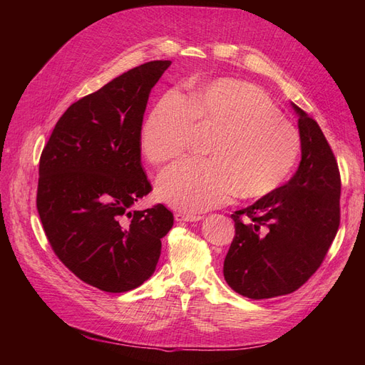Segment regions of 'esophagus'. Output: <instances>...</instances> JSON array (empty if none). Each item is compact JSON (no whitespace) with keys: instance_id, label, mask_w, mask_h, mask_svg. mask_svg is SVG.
<instances>
[{"instance_id":"esophagus-1","label":"esophagus","mask_w":365,"mask_h":365,"mask_svg":"<svg viewBox=\"0 0 365 365\" xmlns=\"http://www.w3.org/2000/svg\"><path fill=\"white\" fill-rule=\"evenodd\" d=\"M200 215H192V213H185V212H176L175 213V220L176 222H196L200 220Z\"/></svg>"}]
</instances>
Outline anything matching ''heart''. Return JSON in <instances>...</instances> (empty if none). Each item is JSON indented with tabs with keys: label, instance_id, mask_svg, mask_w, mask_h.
I'll return each mask as SVG.
<instances>
[{
	"label": "heart",
	"instance_id": "b5f03b06",
	"mask_svg": "<svg viewBox=\"0 0 365 365\" xmlns=\"http://www.w3.org/2000/svg\"><path fill=\"white\" fill-rule=\"evenodd\" d=\"M195 128L216 130L207 149L212 158L184 160L165 169L160 200L184 212H204L235 195L268 196L288 178L302 152L298 129L257 85L237 79L197 82L185 101L164 94L140 130V148L152 164L187 149Z\"/></svg>",
	"mask_w": 365,
	"mask_h": 365
}]
</instances>
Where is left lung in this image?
I'll use <instances>...</instances> for the list:
<instances>
[{"label": "left lung", "mask_w": 365, "mask_h": 365, "mask_svg": "<svg viewBox=\"0 0 365 365\" xmlns=\"http://www.w3.org/2000/svg\"><path fill=\"white\" fill-rule=\"evenodd\" d=\"M298 115L302 161L292 178L231 215L236 235L224 277L237 294L263 300L297 291L319 268L339 227L341 178L318 123Z\"/></svg>", "instance_id": "left-lung-1"}]
</instances>
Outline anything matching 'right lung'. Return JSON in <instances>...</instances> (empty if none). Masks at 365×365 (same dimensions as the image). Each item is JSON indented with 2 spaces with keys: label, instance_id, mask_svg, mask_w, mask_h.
<instances>
[{
  "label": "right lung",
  "instance_id": "1",
  "mask_svg": "<svg viewBox=\"0 0 365 365\" xmlns=\"http://www.w3.org/2000/svg\"><path fill=\"white\" fill-rule=\"evenodd\" d=\"M170 63H143L73 103L39 160L36 207L50 245L74 275L105 292L145 283L173 225L163 204L130 212L152 190L140 130L150 90Z\"/></svg>",
  "mask_w": 365,
  "mask_h": 365
}]
</instances>
